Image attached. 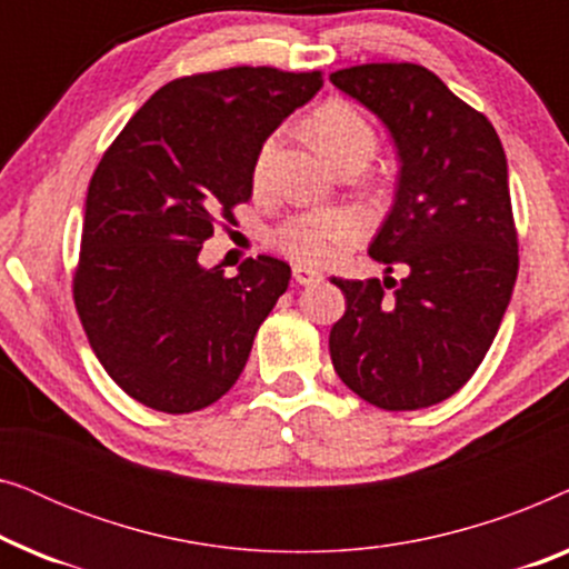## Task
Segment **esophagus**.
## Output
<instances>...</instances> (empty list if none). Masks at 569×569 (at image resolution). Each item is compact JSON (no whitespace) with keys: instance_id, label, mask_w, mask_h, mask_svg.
Returning <instances> with one entry per match:
<instances>
[{"instance_id":"obj_1","label":"esophagus","mask_w":569,"mask_h":569,"mask_svg":"<svg viewBox=\"0 0 569 569\" xmlns=\"http://www.w3.org/2000/svg\"><path fill=\"white\" fill-rule=\"evenodd\" d=\"M292 277H295V282H298V284H318V282H323L321 271H316V269H310V267H292Z\"/></svg>"}]
</instances>
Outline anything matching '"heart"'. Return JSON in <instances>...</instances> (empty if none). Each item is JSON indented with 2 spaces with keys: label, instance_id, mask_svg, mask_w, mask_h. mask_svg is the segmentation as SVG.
Listing matches in <instances>:
<instances>
[{
  "label": "heart",
  "instance_id": "b5f03b06",
  "mask_svg": "<svg viewBox=\"0 0 569 569\" xmlns=\"http://www.w3.org/2000/svg\"><path fill=\"white\" fill-rule=\"evenodd\" d=\"M310 134L326 152L333 166L355 154H372L376 150V131L368 119L352 103L331 100L310 116ZM277 150V137H269L259 147L253 162V181L261 183L267 176L269 160ZM362 236L360 217L347 209H313V212L295 214L274 232V243L292 261L308 267H323L337 259L347 246Z\"/></svg>",
  "mask_w": 569,
  "mask_h": 569
}]
</instances>
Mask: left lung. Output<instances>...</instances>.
Listing matches in <instances>:
<instances>
[{
  "label": "left lung",
  "instance_id": "obj_1",
  "mask_svg": "<svg viewBox=\"0 0 569 569\" xmlns=\"http://www.w3.org/2000/svg\"><path fill=\"white\" fill-rule=\"evenodd\" d=\"M331 82L378 116L399 158L393 204L368 248L407 277L337 279L347 310L337 376L388 411L446 401L492 347L518 277L508 160L485 116L419 64L339 69Z\"/></svg>",
  "mask_w": 569,
  "mask_h": 569
}]
</instances>
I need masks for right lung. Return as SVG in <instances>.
I'll use <instances>...</instances> for the list:
<instances>
[{
  "label": "right lung",
  "instance_id": "right-lung-1",
  "mask_svg": "<svg viewBox=\"0 0 569 569\" xmlns=\"http://www.w3.org/2000/svg\"><path fill=\"white\" fill-rule=\"evenodd\" d=\"M321 88V72L271 67L173 80L92 173L74 306L100 365L144 407L204 409L243 372L292 271L259 256L228 279L201 267V243L251 199L259 147Z\"/></svg>",
  "mask_w": 569,
  "mask_h": 569
}]
</instances>
